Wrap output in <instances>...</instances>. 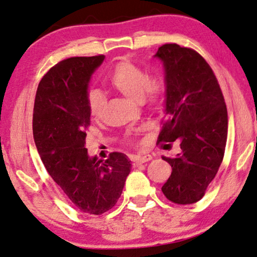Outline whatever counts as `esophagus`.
<instances>
[{"instance_id": "esophagus-1", "label": "esophagus", "mask_w": 257, "mask_h": 257, "mask_svg": "<svg viewBox=\"0 0 257 257\" xmlns=\"http://www.w3.org/2000/svg\"><path fill=\"white\" fill-rule=\"evenodd\" d=\"M151 159H152V156H150V155L136 157L135 160H134V166H137V165H141V164L148 163V162H150Z\"/></svg>"}]
</instances>
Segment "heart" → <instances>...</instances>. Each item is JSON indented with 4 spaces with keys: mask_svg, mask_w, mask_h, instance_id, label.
Segmentation results:
<instances>
[{
    "mask_svg": "<svg viewBox=\"0 0 257 257\" xmlns=\"http://www.w3.org/2000/svg\"><path fill=\"white\" fill-rule=\"evenodd\" d=\"M109 84L125 97L140 104L155 106L165 93V84L160 78H150L143 69L121 60L115 64L109 76ZM105 98L97 90H91L87 94V106L93 117L100 115Z\"/></svg>",
    "mask_w": 257,
    "mask_h": 257,
    "instance_id": "1",
    "label": "heart"
}]
</instances>
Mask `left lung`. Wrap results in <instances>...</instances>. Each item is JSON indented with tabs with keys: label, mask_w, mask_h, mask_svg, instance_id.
Returning a JSON list of instances; mask_svg holds the SVG:
<instances>
[{
	"label": "left lung",
	"mask_w": 257,
	"mask_h": 257,
	"mask_svg": "<svg viewBox=\"0 0 257 257\" xmlns=\"http://www.w3.org/2000/svg\"><path fill=\"white\" fill-rule=\"evenodd\" d=\"M155 57L165 70V116L159 142L179 141L181 152L162 157L172 166L162 190L177 204H193L204 196L224 158L227 108L212 69L194 49L177 44L158 48Z\"/></svg>",
	"instance_id": "8db88e82"
}]
</instances>
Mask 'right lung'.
Listing matches in <instances>:
<instances>
[{
    "mask_svg": "<svg viewBox=\"0 0 257 257\" xmlns=\"http://www.w3.org/2000/svg\"><path fill=\"white\" fill-rule=\"evenodd\" d=\"M105 55L70 57L49 69L38 85L33 139L44 166L57 187L84 213L101 214L116 204L132 164L121 152L108 159L90 157L89 83Z\"/></svg>",
    "mask_w": 257,
    "mask_h": 257,
    "instance_id": "1",
    "label": "right lung"
}]
</instances>
